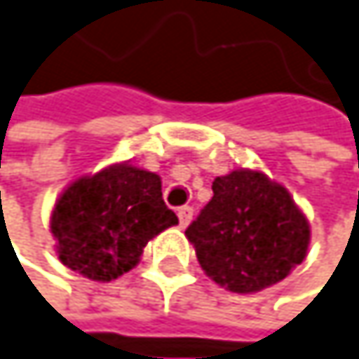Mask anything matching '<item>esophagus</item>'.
<instances>
[{"instance_id": "esophagus-1", "label": "esophagus", "mask_w": 359, "mask_h": 359, "mask_svg": "<svg viewBox=\"0 0 359 359\" xmlns=\"http://www.w3.org/2000/svg\"><path fill=\"white\" fill-rule=\"evenodd\" d=\"M176 215H178V223H181V227H187L191 223V219H194V208L191 206H181L176 210Z\"/></svg>"}]
</instances>
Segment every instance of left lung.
Returning <instances> with one entry per match:
<instances>
[{"label":"left lung","mask_w":359,"mask_h":359,"mask_svg":"<svg viewBox=\"0 0 359 359\" xmlns=\"http://www.w3.org/2000/svg\"><path fill=\"white\" fill-rule=\"evenodd\" d=\"M202 270L234 294L283 280L306 257L311 225L290 191L259 170L212 181V200L187 227Z\"/></svg>","instance_id":"1"}]
</instances>
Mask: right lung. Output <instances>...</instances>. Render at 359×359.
Instances as JSON below:
<instances>
[{
  "label": "right lung",
  "mask_w": 359,
  "mask_h": 359,
  "mask_svg": "<svg viewBox=\"0 0 359 359\" xmlns=\"http://www.w3.org/2000/svg\"><path fill=\"white\" fill-rule=\"evenodd\" d=\"M176 223L161 198L159 174L123 161L63 189L50 215V234L63 266L108 283L130 272L147 243Z\"/></svg>",
  "instance_id": "right-lung-1"
}]
</instances>
